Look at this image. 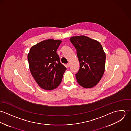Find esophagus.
Instances as JSON below:
<instances>
[{
    "label": "esophagus",
    "instance_id": "1",
    "mask_svg": "<svg viewBox=\"0 0 131 131\" xmlns=\"http://www.w3.org/2000/svg\"><path fill=\"white\" fill-rule=\"evenodd\" d=\"M67 66L68 67H70V63H68L67 64Z\"/></svg>",
    "mask_w": 131,
    "mask_h": 131
}]
</instances>
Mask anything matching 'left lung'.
<instances>
[{
    "mask_svg": "<svg viewBox=\"0 0 131 131\" xmlns=\"http://www.w3.org/2000/svg\"><path fill=\"white\" fill-rule=\"evenodd\" d=\"M70 40L76 49L80 62L77 81L84 88H92L104 73L106 55L103 47L97 40L84 35L72 37Z\"/></svg>",
    "mask_w": 131,
    "mask_h": 131,
    "instance_id": "left-lung-1",
    "label": "left lung"
}]
</instances>
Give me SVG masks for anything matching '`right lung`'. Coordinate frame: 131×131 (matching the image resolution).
<instances>
[{
  "instance_id": "1",
  "label": "right lung",
  "mask_w": 131,
  "mask_h": 131,
  "mask_svg": "<svg viewBox=\"0 0 131 131\" xmlns=\"http://www.w3.org/2000/svg\"><path fill=\"white\" fill-rule=\"evenodd\" d=\"M59 40L47 39L33 45L28 54L31 73L42 89L51 90L60 84L66 68L60 62L56 50Z\"/></svg>"
}]
</instances>
